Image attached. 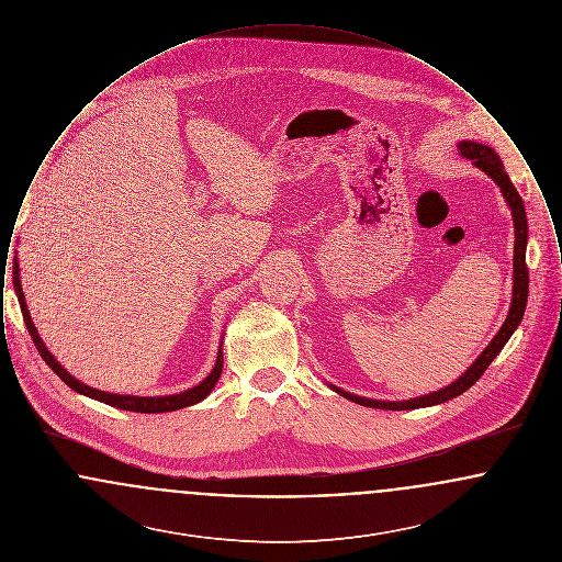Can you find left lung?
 Returning a JSON list of instances; mask_svg holds the SVG:
<instances>
[{
    "label": "left lung",
    "instance_id": "1",
    "mask_svg": "<svg viewBox=\"0 0 562 562\" xmlns=\"http://www.w3.org/2000/svg\"><path fill=\"white\" fill-rule=\"evenodd\" d=\"M459 151L463 158L472 160V164H476L479 168H482L499 188L502 193L506 198V202L512 209V216H514V294H512V307H509L508 318L504 322V326L499 328V333L495 335V339L488 344V348L482 351L479 356V360L461 374L457 381H453L451 385L428 394V396H419V398H413V401L404 402H383V401H371V398H360V396H353L349 392H344L339 387H333L337 394H341L344 398L356 402V404H362V406H371V408H387V411H408V408H422V406H431V404H440V402L453 401L459 394H463L465 390H470L482 373L488 369V364L493 362V358L504 349V346L508 344L512 333L516 330V326L522 321L525 316V307H527V296H529V268H527V259H525V250H527V213H525V204H522V198L518 195L516 188L512 186L506 170H504V164L499 160V156L481 143H470V140H463L459 143Z\"/></svg>",
    "mask_w": 562,
    "mask_h": 562
}]
</instances>
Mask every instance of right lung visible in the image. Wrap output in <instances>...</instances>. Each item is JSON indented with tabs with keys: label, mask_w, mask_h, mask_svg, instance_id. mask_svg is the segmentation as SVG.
Returning <instances> with one entry per match:
<instances>
[{
	"label": "right lung",
	"mask_w": 562,
	"mask_h": 562,
	"mask_svg": "<svg viewBox=\"0 0 562 562\" xmlns=\"http://www.w3.org/2000/svg\"><path fill=\"white\" fill-rule=\"evenodd\" d=\"M14 291L19 296V303H21V312H23V321L27 324L29 335L35 344V348L40 351V356L44 358V362L53 369L54 373L58 374L71 390H76L78 394L83 396H90L94 401L105 402L109 406H115V408H122V411H134V413H168V411H179V408H186L191 406L195 402L204 401L211 392H213L214 383L218 381L221 371H223V351L218 349V356H216V364H214L213 373L209 374L200 385L191 387L183 394H175V396H158V398H145V396H122V394H108V392H101V390H94V387H88L83 385L81 381H78L76 376L67 373L56 360H54L53 353L46 349L44 341L40 339L37 330H35V324L29 316L27 303H25V294H23V286H21V278H19V266L14 268Z\"/></svg>",
	"instance_id": "add662e5"
}]
</instances>
